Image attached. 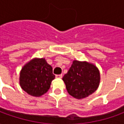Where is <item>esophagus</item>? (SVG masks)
I'll use <instances>...</instances> for the list:
<instances>
[{
	"instance_id": "esophagus-1",
	"label": "esophagus",
	"mask_w": 124,
	"mask_h": 124,
	"mask_svg": "<svg viewBox=\"0 0 124 124\" xmlns=\"http://www.w3.org/2000/svg\"><path fill=\"white\" fill-rule=\"evenodd\" d=\"M56 78H62V74H58V75H56Z\"/></svg>"
}]
</instances>
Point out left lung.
Returning <instances> with one entry per match:
<instances>
[{
    "label": "left lung",
    "instance_id": "left-lung-1",
    "mask_svg": "<svg viewBox=\"0 0 124 124\" xmlns=\"http://www.w3.org/2000/svg\"><path fill=\"white\" fill-rule=\"evenodd\" d=\"M62 80L68 93L77 99L86 98L98 89L100 74L95 65L74 60Z\"/></svg>",
    "mask_w": 124,
    "mask_h": 124
}]
</instances>
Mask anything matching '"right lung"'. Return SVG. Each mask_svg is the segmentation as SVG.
<instances>
[{
  "label": "right lung",
  "instance_id": "right-lung-1",
  "mask_svg": "<svg viewBox=\"0 0 124 124\" xmlns=\"http://www.w3.org/2000/svg\"><path fill=\"white\" fill-rule=\"evenodd\" d=\"M54 78L52 68L46 60L34 58L23 66L19 80L23 90L31 96L40 97L48 92Z\"/></svg>",
  "mask_w": 124,
  "mask_h": 124
}]
</instances>
